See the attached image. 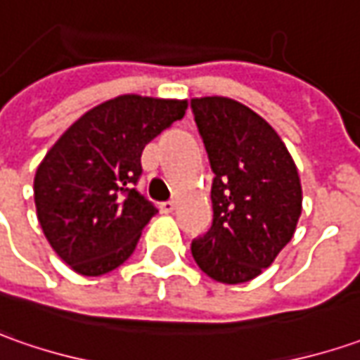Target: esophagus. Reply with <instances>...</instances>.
<instances>
[{
  "label": "esophagus",
  "instance_id": "34e87169",
  "mask_svg": "<svg viewBox=\"0 0 360 360\" xmlns=\"http://www.w3.org/2000/svg\"><path fill=\"white\" fill-rule=\"evenodd\" d=\"M175 207H177L175 201H165V203H161V211H163V213H173Z\"/></svg>",
  "mask_w": 360,
  "mask_h": 360
}]
</instances>
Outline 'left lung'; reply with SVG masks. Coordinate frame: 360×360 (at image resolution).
<instances>
[{
  "instance_id": "1",
  "label": "left lung",
  "mask_w": 360,
  "mask_h": 360,
  "mask_svg": "<svg viewBox=\"0 0 360 360\" xmlns=\"http://www.w3.org/2000/svg\"><path fill=\"white\" fill-rule=\"evenodd\" d=\"M215 173L213 223L191 243L199 269L237 285L255 279L291 241L303 209L291 153L265 119L229 97L191 99Z\"/></svg>"
}]
</instances>
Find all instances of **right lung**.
Listing matches in <instances>:
<instances>
[{"mask_svg": "<svg viewBox=\"0 0 360 360\" xmlns=\"http://www.w3.org/2000/svg\"><path fill=\"white\" fill-rule=\"evenodd\" d=\"M187 101L119 95L89 109L47 151L33 179L37 219L75 273L123 265L157 207L135 189L141 153L185 115Z\"/></svg>", "mask_w": 360, "mask_h": 360, "instance_id": "obj_1", "label": "right lung"}]
</instances>
